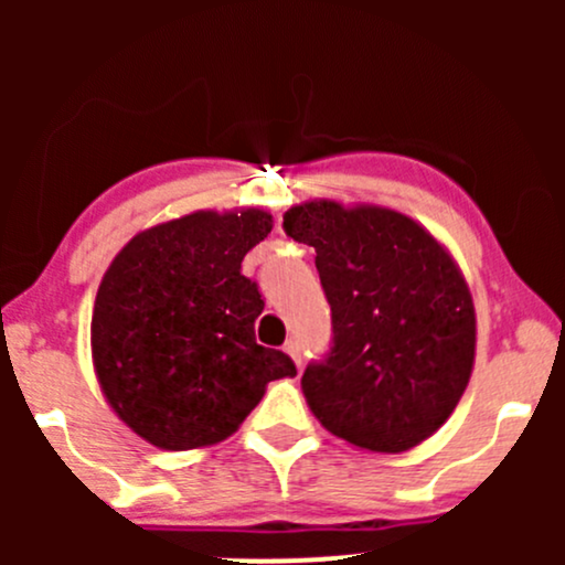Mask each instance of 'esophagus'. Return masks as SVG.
<instances>
[{
	"label": "esophagus",
	"mask_w": 565,
	"mask_h": 565,
	"mask_svg": "<svg viewBox=\"0 0 565 565\" xmlns=\"http://www.w3.org/2000/svg\"><path fill=\"white\" fill-rule=\"evenodd\" d=\"M284 350H287V353L291 355V361H295L297 366L302 364V353H300V342L297 340H287V345H284Z\"/></svg>",
	"instance_id": "esophagus-1"
}]
</instances>
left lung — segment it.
<instances>
[{
	"label": "left lung",
	"instance_id": "obj_1",
	"mask_svg": "<svg viewBox=\"0 0 565 565\" xmlns=\"http://www.w3.org/2000/svg\"><path fill=\"white\" fill-rule=\"evenodd\" d=\"M284 231L316 249L332 342L302 391L319 423L369 451H406L462 398L476 355V310L449 252L382 206H291Z\"/></svg>",
	"mask_w": 565,
	"mask_h": 565
}]
</instances>
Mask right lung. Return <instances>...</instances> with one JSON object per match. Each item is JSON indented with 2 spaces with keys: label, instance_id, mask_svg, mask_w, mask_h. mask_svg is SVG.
<instances>
[{
  "label": "right lung",
  "instance_id": "obj_1",
  "mask_svg": "<svg viewBox=\"0 0 565 565\" xmlns=\"http://www.w3.org/2000/svg\"><path fill=\"white\" fill-rule=\"evenodd\" d=\"M268 212H193L138 233L103 276L93 359L108 404L140 438L185 451L236 433L270 380L295 377L255 340L265 300L242 274Z\"/></svg>",
  "mask_w": 565,
  "mask_h": 565
}]
</instances>
